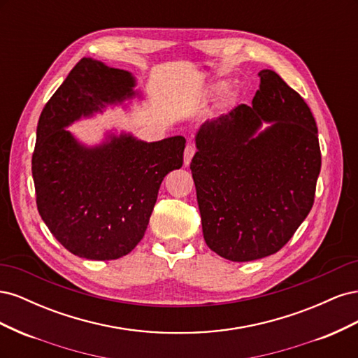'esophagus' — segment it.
<instances>
[{"label":"esophagus","mask_w":358,"mask_h":358,"mask_svg":"<svg viewBox=\"0 0 358 358\" xmlns=\"http://www.w3.org/2000/svg\"><path fill=\"white\" fill-rule=\"evenodd\" d=\"M194 154H196V148H194L192 145H188V146L185 148V152H183V164L189 166V162H191Z\"/></svg>","instance_id":"34e87169"}]
</instances>
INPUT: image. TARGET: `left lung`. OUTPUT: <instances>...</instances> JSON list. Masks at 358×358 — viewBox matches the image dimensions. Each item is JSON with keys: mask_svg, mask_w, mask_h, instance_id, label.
I'll list each match as a JSON object with an SVG mask.
<instances>
[{"mask_svg": "<svg viewBox=\"0 0 358 358\" xmlns=\"http://www.w3.org/2000/svg\"><path fill=\"white\" fill-rule=\"evenodd\" d=\"M258 76L251 106L201 124L191 161L204 242L237 263L291 239L312 209L321 170L308 104L273 70Z\"/></svg>", "mask_w": 358, "mask_h": 358, "instance_id": "left-lung-1", "label": "left lung"}]
</instances>
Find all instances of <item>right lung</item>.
Here are the masks:
<instances>
[{"instance_id":"add662e5","label":"right lung","mask_w":358,"mask_h":358,"mask_svg":"<svg viewBox=\"0 0 358 358\" xmlns=\"http://www.w3.org/2000/svg\"><path fill=\"white\" fill-rule=\"evenodd\" d=\"M134 76L83 58L43 109L32 179L37 208L55 239L86 259H116L143 239L162 179L183 164L187 140L173 136L145 142L131 133L106 129L86 145L74 122L142 100Z\"/></svg>"}]
</instances>
